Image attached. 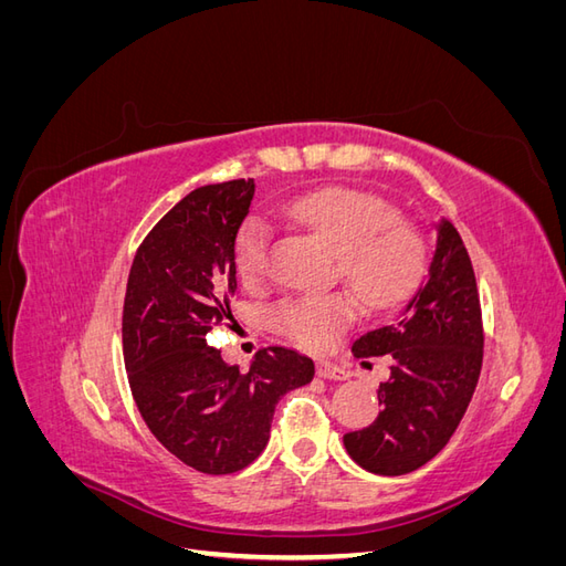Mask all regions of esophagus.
<instances>
[{
	"label": "esophagus",
	"instance_id": "34e87169",
	"mask_svg": "<svg viewBox=\"0 0 566 566\" xmlns=\"http://www.w3.org/2000/svg\"><path fill=\"white\" fill-rule=\"evenodd\" d=\"M316 375L323 380H347L349 378V373L345 368H339L331 361H318L316 364Z\"/></svg>",
	"mask_w": 566,
	"mask_h": 566
}]
</instances>
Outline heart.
I'll list each match as a JSON object with an SVG mask.
<instances>
[{"mask_svg": "<svg viewBox=\"0 0 566 566\" xmlns=\"http://www.w3.org/2000/svg\"><path fill=\"white\" fill-rule=\"evenodd\" d=\"M279 214L337 250V273L366 310H389L408 295L424 264L420 233L401 224L397 208L354 188H323L283 202ZM273 229L250 214L235 233L233 262L245 283H260ZM271 325L306 349H323L354 318L347 295L287 297L273 306Z\"/></svg>", "mask_w": 566, "mask_h": 566, "instance_id": "1", "label": "heart"}]
</instances>
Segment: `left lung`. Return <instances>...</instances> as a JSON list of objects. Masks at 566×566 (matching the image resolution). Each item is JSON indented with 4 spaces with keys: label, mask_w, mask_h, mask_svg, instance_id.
I'll list each match as a JSON object with an SVG mask.
<instances>
[{
    "label": "left lung",
    "mask_w": 566,
    "mask_h": 566,
    "mask_svg": "<svg viewBox=\"0 0 566 566\" xmlns=\"http://www.w3.org/2000/svg\"><path fill=\"white\" fill-rule=\"evenodd\" d=\"M352 352L387 356L389 380L378 389V418L345 434L347 453L373 474L422 468L465 416L484 356L474 271L451 221L437 224V248L418 293L382 328L358 337Z\"/></svg>",
    "instance_id": "obj_1"
}]
</instances>
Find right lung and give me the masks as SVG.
I'll return each instance as SVG.
<instances>
[{"label": "right lung", "mask_w": 566, "mask_h": 566, "mask_svg": "<svg viewBox=\"0 0 566 566\" xmlns=\"http://www.w3.org/2000/svg\"><path fill=\"white\" fill-rule=\"evenodd\" d=\"M252 196V179L196 188L150 229L127 279L123 354L132 397L153 437L205 474L248 468L266 447L279 399L314 378V361L295 349L256 352L241 373L205 339L233 318V243Z\"/></svg>", "instance_id": "1"}]
</instances>
